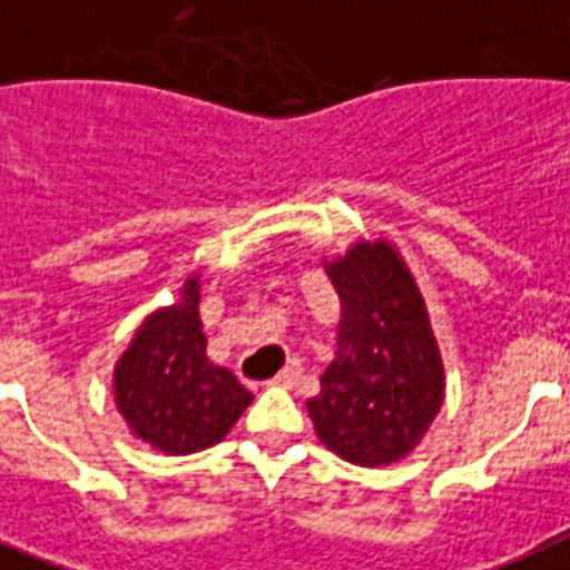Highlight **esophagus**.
<instances>
[{
    "instance_id": "esophagus-1",
    "label": "esophagus",
    "mask_w": 570,
    "mask_h": 570,
    "mask_svg": "<svg viewBox=\"0 0 570 570\" xmlns=\"http://www.w3.org/2000/svg\"><path fill=\"white\" fill-rule=\"evenodd\" d=\"M296 381H299V366H285V370H282L279 375H274V379H271V384H274V387H294Z\"/></svg>"
}]
</instances>
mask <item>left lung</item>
<instances>
[{"label": "left lung", "mask_w": 570, "mask_h": 570, "mask_svg": "<svg viewBox=\"0 0 570 570\" xmlns=\"http://www.w3.org/2000/svg\"><path fill=\"white\" fill-rule=\"evenodd\" d=\"M326 274L341 296V328L308 413L320 440L343 460L396 463L443 404V364L425 303L387 242L355 244Z\"/></svg>", "instance_id": "left-lung-1"}]
</instances>
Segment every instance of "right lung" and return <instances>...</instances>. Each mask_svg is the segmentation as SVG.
<instances>
[{
    "label": "right lung",
    "mask_w": 570,
    "mask_h": 570,
    "mask_svg": "<svg viewBox=\"0 0 570 570\" xmlns=\"http://www.w3.org/2000/svg\"><path fill=\"white\" fill-rule=\"evenodd\" d=\"M197 299L200 282L191 276L180 305L145 320L112 381L130 431L166 454L215 445L253 402L229 370L206 358Z\"/></svg>",
    "instance_id": "obj_1"
}]
</instances>
